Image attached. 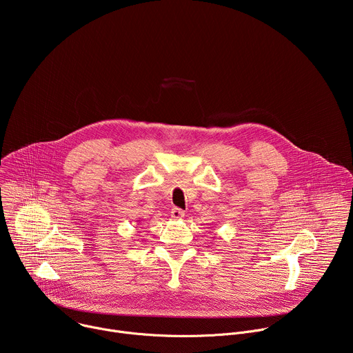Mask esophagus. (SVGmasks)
Masks as SVG:
<instances>
[{"label": "esophagus", "instance_id": "obj_1", "mask_svg": "<svg viewBox=\"0 0 353 353\" xmlns=\"http://www.w3.org/2000/svg\"><path fill=\"white\" fill-rule=\"evenodd\" d=\"M170 215H172V218H173V219H180V218H183V216H184V211H183V210H180V208H177V207H174V208H172Z\"/></svg>", "mask_w": 353, "mask_h": 353}]
</instances>
